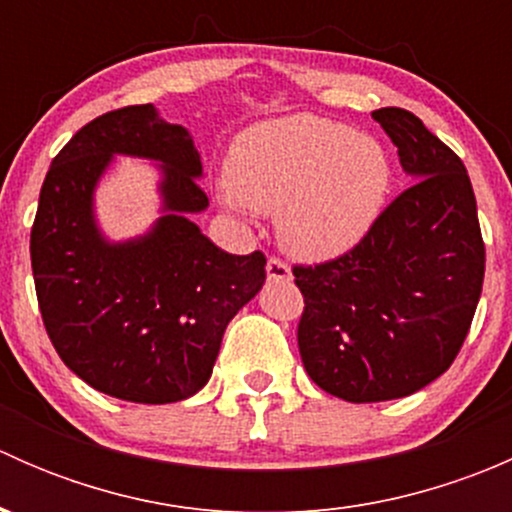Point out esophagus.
<instances>
[{"mask_svg":"<svg viewBox=\"0 0 512 512\" xmlns=\"http://www.w3.org/2000/svg\"><path fill=\"white\" fill-rule=\"evenodd\" d=\"M267 277H270V280L289 282L292 280V270H289L287 262L280 260V257H270V260H267Z\"/></svg>","mask_w":512,"mask_h":512,"instance_id":"1","label":"esophagus"}]
</instances>
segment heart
<instances>
[{"label":"heart","mask_w":512,"mask_h":512,"mask_svg":"<svg viewBox=\"0 0 512 512\" xmlns=\"http://www.w3.org/2000/svg\"><path fill=\"white\" fill-rule=\"evenodd\" d=\"M389 183V158L374 138L299 113L237 138L220 198L232 210H280L277 227L287 250L329 260L369 232Z\"/></svg>","instance_id":"obj_1"}]
</instances>
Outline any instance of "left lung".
<instances>
[{
  "mask_svg": "<svg viewBox=\"0 0 512 512\" xmlns=\"http://www.w3.org/2000/svg\"><path fill=\"white\" fill-rule=\"evenodd\" d=\"M416 180L344 255L294 265L304 369L352 404L409 396L461 352L485 275L476 195L463 160L404 108L371 113Z\"/></svg>",
  "mask_w": 512,
  "mask_h": 512,
  "instance_id": "1",
  "label": "left lung"
}]
</instances>
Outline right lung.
<instances>
[{
    "label": "right lung",
    "instance_id": "obj_1",
    "mask_svg": "<svg viewBox=\"0 0 512 512\" xmlns=\"http://www.w3.org/2000/svg\"><path fill=\"white\" fill-rule=\"evenodd\" d=\"M113 155L158 159L164 212L151 233L108 243L93 190ZM200 153L178 123L126 106L86 123L51 160L32 227L46 334L79 379L133 404H173L213 374L230 319L260 292L265 255H230L190 220L208 208Z\"/></svg>",
    "mask_w": 512,
    "mask_h": 512
}]
</instances>
